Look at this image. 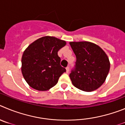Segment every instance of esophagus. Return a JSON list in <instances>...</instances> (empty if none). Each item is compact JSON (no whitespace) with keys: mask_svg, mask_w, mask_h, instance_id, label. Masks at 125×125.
I'll list each match as a JSON object with an SVG mask.
<instances>
[{"mask_svg":"<svg viewBox=\"0 0 125 125\" xmlns=\"http://www.w3.org/2000/svg\"><path fill=\"white\" fill-rule=\"evenodd\" d=\"M66 70H67V73L69 72V71H70V67H67V68H66Z\"/></svg>","mask_w":125,"mask_h":125,"instance_id":"obj_1","label":"esophagus"}]
</instances>
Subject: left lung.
Here are the masks:
<instances>
[{"label": "left lung", "mask_w": 125, "mask_h": 125, "mask_svg": "<svg viewBox=\"0 0 125 125\" xmlns=\"http://www.w3.org/2000/svg\"><path fill=\"white\" fill-rule=\"evenodd\" d=\"M70 44L76 58L69 75L73 85L85 92L95 90L108 74L110 65L107 55L100 47L89 42Z\"/></svg>", "instance_id": "1"}]
</instances>
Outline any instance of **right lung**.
I'll list each match as a JSON object with an SVG mask.
<instances>
[{"label": "right lung", "instance_id": "add662e5", "mask_svg": "<svg viewBox=\"0 0 125 125\" xmlns=\"http://www.w3.org/2000/svg\"><path fill=\"white\" fill-rule=\"evenodd\" d=\"M66 42L53 37L37 39L25 50L22 58V73L30 86L46 91L54 86L66 72L60 65L58 52Z\"/></svg>", "mask_w": 125, "mask_h": 125}]
</instances>
